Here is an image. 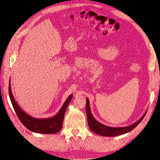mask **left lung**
Segmentation results:
<instances>
[{"mask_svg": "<svg viewBox=\"0 0 160 160\" xmlns=\"http://www.w3.org/2000/svg\"><path fill=\"white\" fill-rule=\"evenodd\" d=\"M86 112L87 115L88 123V126L90 130L97 134H99L102 136H117L124 134L129 132L133 130L142 120L145 117L146 112H145L140 120H138L136 122L133 123V124L130 126H128L125 127H110L107 126L103 123L99 122L96 120L94 117L92 115L90 107V101L88 98H86Z\"/></svg>", "mask_w": 160, "mask_h": 160, "instance_id": "obj_1", "label": "left lung"}]
</instances>
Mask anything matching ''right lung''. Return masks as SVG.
<instances>
[{"instance_id": "obj_1", "label": "right lung", "mask_w": 160, "mask_h": 160, "mask_svg": "<svg viewBox=\"0 0 160 160\" xmlns=\"http://www.w3.org/2000/svg\"><path fill=\"white\" fill-rule=\"evenodd\" d=\"M8 92L14 110L22 124L29 130L38 133L45 134H52L58 132L62 127V123L65 112L70 100L72 98V94H70L66 100L64 104L61 107L59 112L54 116L50 118H35L27 114L22 108L19 106L15 100L11 90V78L9 80Z\"/></svg>"}]
</instances>
